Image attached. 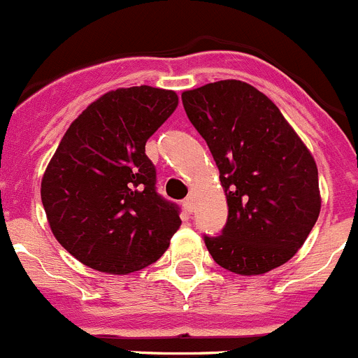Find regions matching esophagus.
<instances>
[{"label": "esophagus", "instance_id": "1", "mask_svg": "<svg viewBox=\"0 0 358 358\" xmlns=\"http://www.w3.org/2000/svg\"><path fill=\"white\" fill-rule=\"evenodd\" d=\"M183 210H185V212H192V208H194V203H192V198H187V199H183Z\"/></svg>", "mask_w": 358, "mask_h": 358}]
</instances>
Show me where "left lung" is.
Listing matches in <instances>:
<instances>
[{
	"label": "left lung",
	"instance_id": "8db88e82",
	"mask_svg": "<svg viewBox=\"0 0 358 358\" xmlns=\"http://www.w3.org/2000/svg\"><path fill=\"white\" fill-rule=\"evenodd\" d=\"M183 109L220 173L228 222L205 235L213 262L240 275L285 265L320 215L318 168L279 108L247 83L217 81L182 93Z\"/></svg>",
	"mask_w": 358,
	"mask_h": 358
}]
</instances>
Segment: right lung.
<instances>
[{
  "instance_id": "right-lung-1",
  "label": "right lung",
  "mask_w": 358,
  "mask_h": 358,
  "mask_svg": "<svg viewBox=\"0 0 358 358\" xmlns=\"http://www.w3.org/2000/svg\"><path fill=\"white\" fill-rule=\"evenodd\" d=\"M178 96L152 86L100 96L73 120L42 178L52 235L100 272H136L155 263L180 228V208L157 192L148 138Z\"/></svg>"
}]
</instances>
